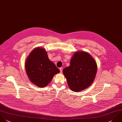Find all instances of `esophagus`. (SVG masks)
I'll list each match as a JSON object with an SVG mask.
<instances>
[{"mask_svg":"<svg viewBox=\"0 0 122 122\" xmlns=\"http://www.w3.org/2000/svg\"><path fill=\"white\" fill-rule=\"evenodd\" d=\"M62 70H63V68L62 67H61L60 68V72L61 73H62Z\"/></svg>","mask_w":122,"mask_h":122,"instance_id":"1","label":"esophagus"}]
</instances>
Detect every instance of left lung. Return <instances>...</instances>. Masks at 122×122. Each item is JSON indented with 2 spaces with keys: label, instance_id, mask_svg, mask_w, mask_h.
<instances>
[{
  "label": "left lung",
  "instance_id": "8db88e82",
  "mask_svg": "<svg viewBox=\"0 0 122 122\" xmlns=\"http://www.w3.org/2000/svg\"><path fill=\"white\" fill-rule=\"evenodd\" d=\"M97 70V64L93 58L87 52L79 51L74 54L70 66L63 70V73L71 90L78 92L91 85Z\"/></svg>",
  "mask_w": 122,
  "mask_h": 122
}]
</instances>
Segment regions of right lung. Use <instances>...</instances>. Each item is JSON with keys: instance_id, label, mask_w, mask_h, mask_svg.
<instances>
[{"instance_id": "add662e5", "label": "right lung", "mask_w": 122, "mask_h": 122, "mask_svg": "<svg viewBox=\"0 0 122 122\" xmlns=\"http://www.w3.org/2000/svg\"><path fill=\"white\" fill-rule=\"evenodd\" d=\"M26 71L30 81L39 87H44L60 70L50 61L44 49L37 48L30 53L25 63Z\"/></svg>"}]
</instances>
